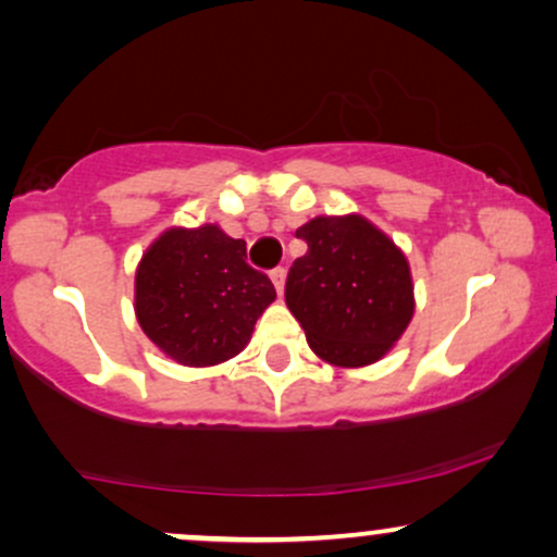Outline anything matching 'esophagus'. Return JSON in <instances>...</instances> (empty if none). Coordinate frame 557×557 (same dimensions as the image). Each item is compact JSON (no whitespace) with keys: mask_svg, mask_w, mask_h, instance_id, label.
Wrapping results in <instances>:
<instances>
[{"mask_svg":"<svg viewBox=\"0 0 557 557\" xmlns=\"http://www.w3.org/2000/svg\"><path fill=\"white\" fill-rule=\"evenodd\" d=\"M270 277H272L274 287H277L280 296H283V290H285V270H283V267H277V270H272Z\"/></svg>","mask_w":557,"mask_h":557,"instance_id":"obj_1","label":"esophagus"}]
</instances>
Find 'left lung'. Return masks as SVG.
I'll return each mask as SVG.
<instances>
[{
	"instance_id": "obj_1",
	"label": "left lung",
	"mask_w": 557,
	"mask_h": 557,
	"mask_svg": "<svg viewBox=\"0 0 557 557\" xmlns=\"http://www.w3.org/2000/svg\"><path fill=\"white\" fill-rule=\"evenodd\" d=\"M309 251L293 261L285 304L311 350L335 367H369L413 317L408 259L359 214L314 216L296 230Z\"/></svg>"
}]
</instances>
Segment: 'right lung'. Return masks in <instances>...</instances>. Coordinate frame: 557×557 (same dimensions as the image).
Returning <instances> with one entry per match:
<instances>
[{
    "instance_id": "add662e5",
    "label": "right lung",
    "mask_w": 557,
    "mask_h": 557,
    "mask_svg": "<svg viewBox=\"0 0 557 557\" xmlns=\"http://www.w3.org/2000/svg\"><path fill=\"white\" fill-rule=\"evenodd\" d=\"M274 298L272 280L248 267L246 240L216 225L164 230L136 270L140 330L183 367L238 356Z\"/></svg>"
}]
</instances>
